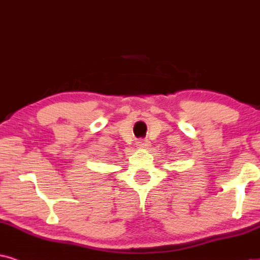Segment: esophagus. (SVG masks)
Instances as JSON below:
<instances>
[{
    "mask_svg": "<svg viewBox=\"0 0 260 260\" xmlns=\"http://www.w3.org/2000/svg\"><path fill=\"white\" fill-rule=\"evenodd\" d=\"M150 146V141L147 140H139L138 141V147H140V149H145V147Z\"/></svg>",
    "mask_w": 260,
    "mask_h": 260,
    "instance_id": "obj_1",
    "label": "esophagus"
}]
</instances>
